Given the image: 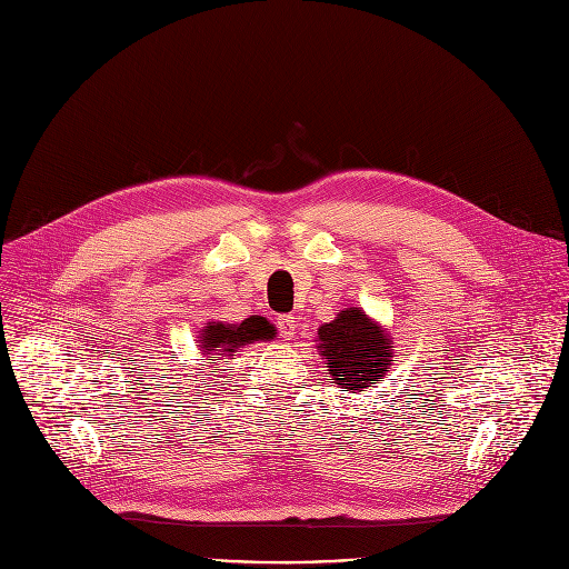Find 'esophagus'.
Instances as JSON below:
<instances>
[{"mask_svg": "<svg viewBox=\"0 0 569 569\" xmlns=\"http://www.w3.org/2000/svg\"><path fill=\"white\" fill-rule=\"evenodd\" d=\"M277 320H279V330H281L283 339H295L297 337V318L292 313H283Z\"/></svg>", "mask_w": 569, "mask_h": 569, "instance_id": "esophagus-1", "label": "esophagus"}]
</instances>
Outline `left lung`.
<instances>
[{
  "mask_svg": "<svg viewBox=\"0 0 569 569\" xmlns=\"http://www.w3.org/2000/svg\"><path fill=\"white\" fill-rule=\"evenodd\" d=\"M392 339L360 307L343 309L318 330V352L341 392H365L395 362Z\"/></svg>",
  "mask_w": 569,
  "mask_h": 569,
  "instance_id": "8db88e82",
  "label": "left lung"
}]
</instances>
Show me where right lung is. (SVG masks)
<instances>
[{"instance_id": "right-lung-1", "label": "right lung", "mask_w": 569, "mask_h": 569, "mask_svg": "<svg viewBox=\"0 0 569 569\" xmlns=\"http://www.w3.org/2000/svg\"><path fill=\"white\" fill-rule=\"evenodd\" d=\"M274 335H277V330L272 322L262 316H251V318H244L239 325L207 322V327L198 339H200L202 355L232 357V352H237L239 348H244L256 341H269V339H274Z\"/></svg>"}]
</instances>
